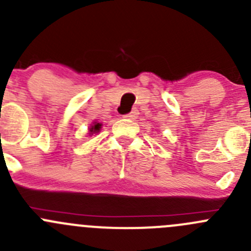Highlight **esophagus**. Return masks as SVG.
Here are the masks:
<instances>
[{
	"instance_id": "34e87169",
	"label": "esophagus",
	"mask_w": 251,
	"mask_h": 251,
	"mask_svg": "<svg viewBox=\"0 0 251 251\" xmlns=\"http://www.w3.org/2000/svg\"><path fill=\"white\" fill-rule=\"evenodd\" d=\"M138 116V110L137 109H133L132 111H131V113H128V114H126V115H124V118L125 119H130V120H135L136 118H137Z\"/></svg>"
}]
</instances>
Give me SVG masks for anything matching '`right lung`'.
Segmentation results:
<instances>
[{"label":"right lung","instance_id":"obj_1","mask_svg":"<svg viewBox=\"0 0 251 251\" xmlns=\"http://www.w3.org/2000/svg\"><path fill=\"white\" fill-rule=\"evenodd\" d=\"M101 126H103V124L98 123L97 120H94L93 123L91 124V126L88 127V135L89 136L98 135V133L100 132V130H101Z\"/></svg>","mask_w":251,"mask_h":251}]
</instances>
